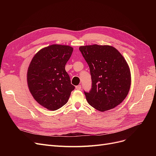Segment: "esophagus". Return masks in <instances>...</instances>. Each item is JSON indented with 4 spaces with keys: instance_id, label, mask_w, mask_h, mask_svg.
I'll list each match as a JSON object with an SVG mask.
<instances>
[{
    "instance_id": "esophagus-1",
    "label": "esophagus",
    "mask_w": 156,
    "mask_h": 156,
    "mask_svg": "<svg viewBox=\"0 0 156 156\" xmlns=\"http://www.w3.org/2000/svg\"><path fill=\"white\" fill-rule=\"evenodd\" d=\"M75 88L77 90H81V85H77L75 87Z\"/></svg>"
}]
</instances>
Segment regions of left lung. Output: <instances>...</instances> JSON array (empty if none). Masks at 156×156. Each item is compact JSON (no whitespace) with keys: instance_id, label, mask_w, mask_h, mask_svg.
I'll list each match as a JSON object with an SVG mask.
<instances>
[{"instance_id":"1","label":"left lung","mask_w":156,"mask_h":156,"mask_svg":"<svg viewBox=\"0 0 156 156\" xmlns=\"http://www.w3.org/2000/svg\"><path fill=\"white\" fill-rule=\"evenodd\" d=\"M79 50L88 64L92 79L87 100L101 112L115 108L124 101L131 86V73L125 58L110 45L81 46Z\"/></svg>"}]
</instances>
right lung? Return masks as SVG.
<instances>
[{
    "label": "right lung",
    "mask_w": 156,
    "mask_h": 156,
    "mask_svg": "<svg viewBox=\"0 0 156 156\" xmlns=\"http://www.w3.org/2000/svg\"><path fill=\"white\" fill-rule=\"evenodd\" d=\"M72 52L73 48L68 45H49L37 52L28 68L30 93L39 104L49 110H57L64 105L75 89L65 70Z\"/></svg>",
    "instance_id": "right-lung-1"
}]
</instances>
